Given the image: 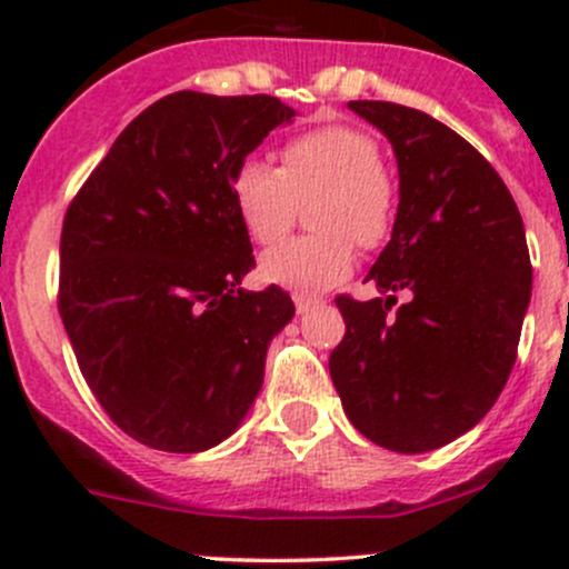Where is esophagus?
I'll return each mask as SVG.
<instances>
[{
  "label": "esophagus",
  "instance_id": "1",
  "mask_svg": "<svg viewBox=\"0 0 569 569\" xmlns=\"http://www.w3.org/2000/svg\"><path fill=\"white\" fill-rule=\"evenodd\" d=\"M295 306H297V313H306L308 308L317 306V297H311V295H295Z\"/></svg>",
  "mask_w": 569,
  "mask_h": 569
}]
</instances>
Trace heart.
<instances>
[{"instance_id":"1","label":"heart","mask_w":569,"mask_h":569,"mask_svg":"<svg viewBox=\"0 0 569 569\" xmlns=\"http://www.w3.org/2000/svg\"><path fill=\"white\" fill-rule=\"evenodd\" d=\"M380 162V146L369 131L332 123L291 137L280 148V168L244 159L233 170V206L258 244L278 242L297 206L313 198L311 226L319 233L286 239L263 252L258 272L267 283L300 295L325 291L355 269V242L360 248L386 242L396 194Z\"/></svg>"}]
</instances>
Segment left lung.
I'll return each instance as SVG.
<instances>
[{
    "label": "left lung",
    "instance_id": "1",
    "mask_svg": "<svg viewBox=\"0 0 569 569\" xmlns=\"http://www.w3.org/2000/svg\"><path fill=\"white\" fill-rule=\"evenodd\" d=\"M388 137L399 168L391 242L369 278L382 297H338L347 336L330 377L360 435L399 455L440 449L490 412L531 300V261L507 183L421 109L349 101ZM411 302L387 313L395 295Z\"/></svg>",
    "mask_w": 569,
    "mask_h": 569
}]
</instances>
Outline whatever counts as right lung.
<instances>
[{
  "label": "right lung",
  "mask_w": 569,
  "mask_h": 569,
  "mask_svg": "<svg viewBox=\"0 0 569 569\" xmlns=\"http://www.w3.org/2000/svg\"><path fill=\"white\" fill-rule=\"evenodd\" d=\"M295 109L274 96L181 90L137 114L73 198L60 317L107 416L140 443L194 455L231 438L295 317L256 267L233 170Z\"/></svg>",
  "instance_id": "obj_1"
}]
</instances>
